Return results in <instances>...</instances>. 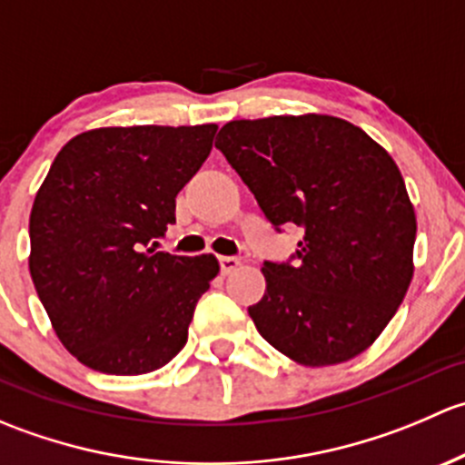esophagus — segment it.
I'll return each mask as SVG.
<instances>
[{
  "label": "esophagus",
  "mask_w": 465,
  "mask_h": 465,
  "mask_svg": "<svg viewBox=\"0 0 465 465\" xmlns=\"http://www.w3.org/2000/svg\"><path fill=\"white\" fill-rule=\"evenodd\" d=\"M242 261L245 259H241V256H220V272H223V274H232L233 270H238V267L242 265Z\"/></svg>",
  "instance_id": "esophagus-1"
}]
</instances>
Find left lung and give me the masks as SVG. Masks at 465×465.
Instances as JSON below:
<instances>
[{
  "instance_id": "8db88e82",
  "label": "left lung",
  "mask_w": 465,
  "mask_h": 465,
  "mask_svg": "<svg viewBox=\"0 0 465 465\" xmlns=\"http://www.w3.org/2000/svg\"><path fill=\"white\" fill-rule=\"evenodd\" d=\"M215 148L276 232L303 229L288 262H262L265 297L250 306L262 340L306 367L362 353L414 274V206L387 150L326 114L229 121Z\"/></svg>"
}]
</instances>
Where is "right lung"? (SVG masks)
<instances>
[{"label":"right lung","mask_w":465,"mask_h":465,"mask_svg":"<svg viewBox=\"0 0 465 465\" xmlns=\"http://www.w3.org/2000/svg\"><path fill=\"white\" fill-rule=\"evenodd\" d=\"M215 130H89L51 163L31 209V279L64 349L94 371L139 376L184 349L220 265L154 247Z\"/></svg>","instance_id":"add662e5"}]
</instances>
